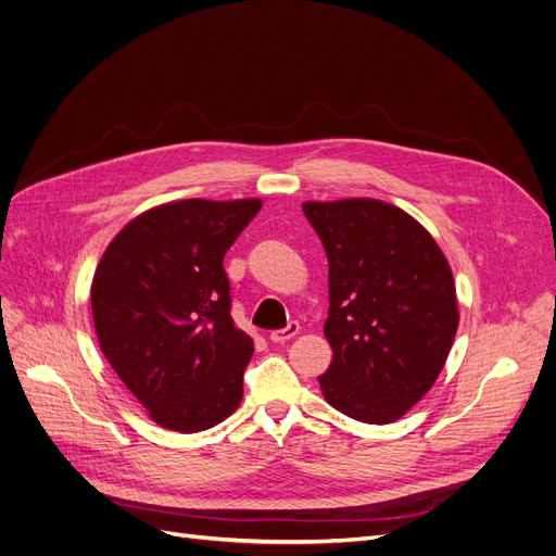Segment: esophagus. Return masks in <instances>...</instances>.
I'll list each match as a JSON object with an SVG mask.
<instances>
[{
	"label": "esophagus",
	"mask_w": 556,
	"mask_h": 556,
	"mask_svg": "<svg viewBox=\"0 0 556 556\" xmlns=\"http://www.w3.org/2000/svg\"><path fill=\"white\" fill-rule=\"evenodd\" d=\"M298 331H300V325H298V323H288L283 329L270 331V341H273V343H286V341H291V338H293Z\"/></svg>",
	"instance_id": "34e87169"
}]
</instances>
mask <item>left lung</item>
<instances>
[{
  "label": "left lung",
  "mask_w": 556,
  "mask_h": 556,
  "mask_svg": "<svg viewBox=\"0 0 556 556\" xmlns=\"http://www.w3.org/2000/svg\"><path fill=\"white\" fill-rule=\"evenodd\" d=\"M329 261L333 350L320 379L338 412L370 425L402 418L437 381L458 327L452 270L422 225L377 200L306 202Z\"/></svg>",
  "instance_id": "8db88e82"
}]
</instances>
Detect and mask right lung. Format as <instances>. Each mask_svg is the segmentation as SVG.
<instances>
[{
  "label": "right lung",
  "instance_id": "add662e5",
  "mask_svg": "<svg viewBox=\"0 0 556 556\" xmlns=\"http://www.w3.org/2000/svg\"><path fill=\"white\" fill-rule=\"evenodd\" d=\"M261 200H184L138 215L94 270V331L111 368L173 431L223 422L243 397L254 343L231 320L223 258Z\"/></svg>",
  "mask_w": 556,
  "mask_h": 556
}]
</instances>
